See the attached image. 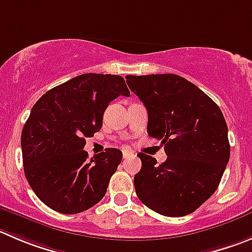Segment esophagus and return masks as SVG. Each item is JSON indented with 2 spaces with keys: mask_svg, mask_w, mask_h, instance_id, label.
<instances>
[{
  "mask_svg": "<svg viewBox=\"0 0 252 252\" xmlns=\"http://www.w3.org/2000/svg\"><path fill=\"white\" fill-rule=\"evenodd\" d=\"M122 156H124V158L126 159V158H130V157H135V153L131 152L130 150H124V152H122Z\"/></svg>",
  "mask_w": 252,
  "mask_h": 252,
  "instance_id": "esophagus-1",
  "label": "esophagus"
}]
</instances>
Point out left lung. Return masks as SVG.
Here are the masks:
<instances>
[{
    "mask_svg": "<svg viewBox=\"0 0 252 252\" xmlns=\"http://www.w3.org/2000/svg\"><path fill=\"white\" fill-rule=\"evenodd\" d=\"M126 83L148 112L147 133L164 146L167 159L138 153L133 178L138 199L164 217H184L214 194L230 157L221 110L198 86L174 74L127 75Z\"/></svg>",
    "mask_w": 252,
    "mask_h": 252,
    "instance_id": "left-lung-1",
    "label": "left lung"
}]
</instances>
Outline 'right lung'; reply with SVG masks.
<instances>
[{
  "instance_id": "right-lung-1",
  "label": "right lung",
  "mask_w": 252,
  "mask_h": 252,
  "mask_svg": "<svg viewBox=\"0 0 252 252\" xmlns=\"http://www.w3.org/2000/svg\"><path fill=\"white\" fill-rule=\"evenodd\" d=\"M120 95L130 96L122 76L89 73L50 89L32 107L21 136L23 167L31 188L50 209L76 214L104 198L122 152L106 148L88 159L83 148Z\"/></svg>"
}]
</instances>
